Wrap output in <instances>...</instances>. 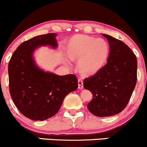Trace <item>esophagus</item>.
<instances>
[{
	"mask_svg": "<svg viewBox=\"0 0 147 147\" xmlns=\"http://www.w3.org/2000/svg\"><path fill=\"white\" fill-rule=\"evenodd\" d=\"M78 88L79 89L84 88V83H83L82 79L78 80Z\"/></svg>",
	"mask_w": 147,
	"mask_h": 147,
	"instance_id": "esophagus-1",
	"label": "esophagus"
}]
</instances>
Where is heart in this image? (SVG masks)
<instances>
[{
  "instance_id": "1",
  "label": "heart",
  "mask_w": 147,
  "mask_h": 147,
  "mask_svg": "<svg viewBox=\"0 0 147 147\" xmlns=\"http://www.w3.org/2000/svg\"><path fill=\"white\" fill-rule=\"evenodd\" d=\"M109 51L107 41L85 35L75 37L69 47V56L74 59H79L78 67L85 74L98 71L106 61Z\"/></svg>"
}]
</instances>
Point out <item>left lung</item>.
Segmentation results:
<instances>
[{"mask_svg": "<svg viewBox=\"0 0 147 147\" xmlns=\"http://www.w3.org/2000/svg\"><path fill=\"white\" fill-rule=\"evenodd\" d=\"M102 36L110 45L107 63L94 75L84 80V88L93 94L88 109L100 117L117 115L125 108L137 78V60L131 49L112 36Z\"/></svg>", "mask_w": 147, "mask_h": 147, "instance_id": "8db88e82", "label": "left lung"}]
</instances>
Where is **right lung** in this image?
Masks as SVG:
<instances>
[{"mask_svg":"<svg viewBox=\"0 0 147 147\" xmlns=\"http://www.w3.org/2000/svg\"><path fill=\"white\" fill-rule=\"evenodd\" d=\"M56 35L48 33L22 42L9 61L10 96L19 111L32 120L43 121L57 114L66 95L78 88L74 74L58 76L45 72L34 63V49L45 45L56 48Z\"/></svg>","mask_w":147,"mask_h":147,"instance_id":"obj_1","label":"right lung"}]
</instances>
